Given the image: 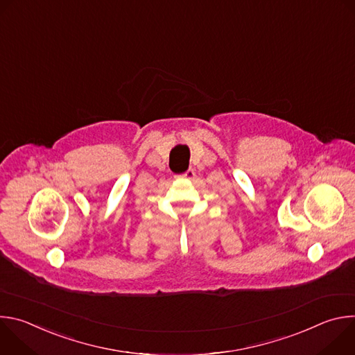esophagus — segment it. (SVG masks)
Segmentation results:
<instances>
[{"label": "esophagus", "mask_w": 355, "mask_h": 355, "mask_svg": "<svg viewBox=\"0 0 355 355\" xmlns=\"http://www.w3.org/2000/svg\"><path fill=\"white\" fill-rule=\"evenodd\" d=\"M180 177H182V178H189V180H192L193 177H195V171L192 170V168H189V170H187L184 174H181Z\"/></svg>", "instance_id": "esophagus-1"}]
</instances>
